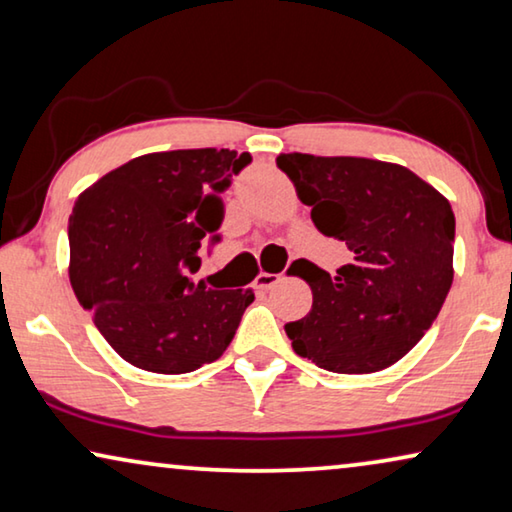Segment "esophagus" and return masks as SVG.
<instances>
[{
  "instance_id": "1",
  "label": "esophagus",
  "mask_w": 512,
  "mask_h": 512,
  "mask_svg": "<svg viewBox=\"0 0 512 512\" xmlns=\"http://www.w3.org/2000/svg\"><path fill=\"white\" fill-rule=\"evenodd\" d=\"M280 280H282L280 273H264V271H262V273H259V276L255 278V287L262 289V292H266V289L276 287Z\"/></svg>"
}]
</instances>
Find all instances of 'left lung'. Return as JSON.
<instances>
[{"label": "left lung", "instance_id": "8db88e82", "mask_svg": "<svg viewBox=\"0 0 512 512\" xmlns=\"http://www.w3.org/2000/svg\"><path fill=\"white\" fill-rule=\"evenodd\" d=\"M276 163L352 264L331 276L299 259L312 308L285 324L294 352L342 375L384 370L437 319L453 285L451 202L407 167L356 156L280 154Z\"/></svg>", "mask_w": 512, "mask_h": 512}]
</instances>
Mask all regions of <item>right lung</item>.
Segmentation results:
<instances>
[{
  "instance_id": "add662e5",
  "label": "right lung",
  "mask_w": 512,
  "mask_h": 512,
  "mask_svg": "<svg viewBox=\"0 0 512 512\" xmlns=\"http://www.w3.org/2000/svg\"><path fill=\"white\" fill-rule=\"evenodd\" d=\"M230 149L144 154L89 186L68 220L73 292L135 368L183 375L230 347L253 289L190 280L216 243L223 190L250 163Z\"/></svg>"
}]
</instances>
